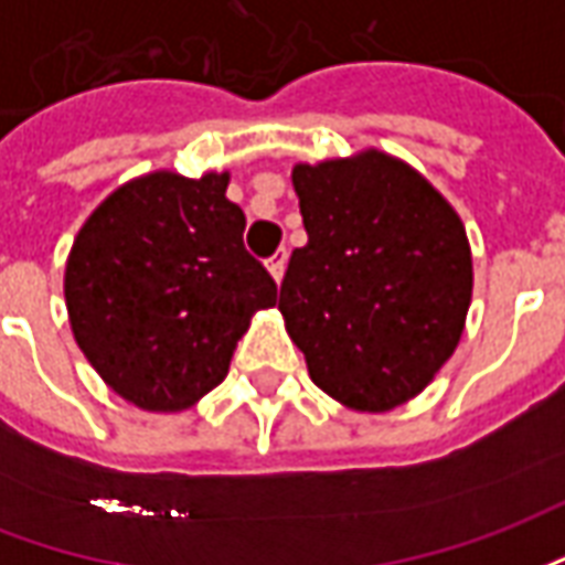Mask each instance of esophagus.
<instances>
[{
	"label": "esophagus",
	"instance_id": "1",
	"mask_svg": "<svg viewBox=\"0 0 565 565\" xmlns=\"http://www.w3.org/2000/svg\"><path fill=\"white\" fill-rule=\"evenodd\" d=\"M284 269H287V250H278V254H275V257L269 259V271H271V278H275V281H281L284 278Z\"/></svg>",
	"mask_w": 565,
	"mask_h": 565
}]
</instances>
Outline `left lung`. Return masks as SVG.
<instances>
[{
  "label": "left lung",
  "mask_w": 565,
  "mask_h": 565,
  "mask_svg": "<svg viewBox=\"0 0 565 565\" xmlns=\"http://www.w3.org/2000/svg\"><path fill=\"white\" fill-rule=\"evenodd\" d=\"M308 245L278 311L311 381L354 412L415 399L457 351L472 302V247L448 199L399 157L366 148L296 162Z\"/></svg>",
  "instance_id": "obj_1"
}]
</instances>
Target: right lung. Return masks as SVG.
Instances as JSON below:
<instances>
[{
  "instance_id": "1",
  "label": "right lung",
  "mask_w": 565,
  "mask_h": 565,
  "mask_svg": "<svg viewBox=\"0 0 565 565\" xmlns=\"http://www.w3.org/2000/svg\"><path fill=\"white\" fill-rule=\"evenodd\" d=\"M230 172L157 169L93 209L68 250L72 335L99 379L141 412L174 415L214 391L278 287L242 242Z\"/></svg>"
}]
</instances>
